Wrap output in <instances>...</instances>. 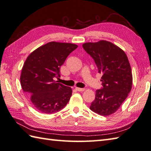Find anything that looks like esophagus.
Here are the masks:
<instances>
[{
    "label": "esophagus",
    "instance_id": "34e87169",
    "mask_svg": "<svg viewBox=\"0 0 151 151\" xmlns=\"http://www.w3.org/2000/svg\"><path fill=\"white\" fill-rule=\"evenodd\" d=\"M75 90L78 91H83L85 90L84 88H75Z\"/></svg>",
    "mask_w": 151,
    "mask_h": 151
}]
</instances>
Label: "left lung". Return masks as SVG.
Masks as SVG:
<instances>
[{"instance_id": "8db88e82", "label": "left lung", "mask_w": 151, "mask_h": 151, "mask_svg": "<svg viewBox=\"0 0 151 151\" xmlns=\"http://www.w3.org/2000/svg\"><path fill=\"white\" fill-rule=\"evenodd\" d=\"M84 50L93 59L101 74L102 87L97 90L90 109L94 113L108 116L115 113L126 99L132 86L131 67L125 52L105 40L87 42Z\"/></svg>"}]
</instances>
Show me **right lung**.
I'll list each match as a JSON object with an SVG mask.
<instances>
[{
    "mask_svg": "<svg viewBox=\"0 0 151 151\" xmlns=\"http://www.w3.org/2000/svg\"><path fill=\"white\" fill-rule=\"evenodd\" d=\"M77 47L70 43L50 42L27 58L21 74V85L38 111L54 113L69 102L72 89L55 79L60 77L61 66Z\"/></svg>",
    "mask_w": 151,
    "mask_h": 151,
    "instance_id": "add662e5",
    "label": "right lung"
}]
</instances>
